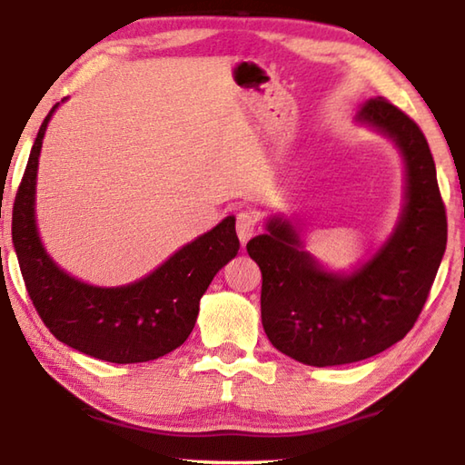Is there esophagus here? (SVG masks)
Segmentation results:
<instances>
[{"instance_id": "1", "label": "esophagus", "mask_w": 465, "mask_h": 465, "mask_svg": "<svg viewBox=\"0 0 465 465\" xmlns=\"http://www.w3.org/2000/svg\"><path fill=\"white\" fill-rule=\"evenodd\" d=\"M235 230H238L240 242L245 243L258 232V222H255V217L250 212H240L238 220H235Z\"/></svg>"}]
</instances>
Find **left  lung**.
I'll return each mask as SVG.
<instances>
[{
  "mask_svg": "<svg viewBox=\"0 0 465 465\" xmlns=\"http://www.w3.org/2000/svg\"><path fill=\"white\" fill-rule=\"evenodd\" d=\"M358 122L388 135L406 165V203L390 240L351 273L323 270L280 215L248 242L262 270V323L272 345L318 368L368 360L406 338L448 242L436 163L418 124L383 97L365 102Z\"/></svg>",
  "mask_w": 465,
  "mask_h": 465,
  "instance_id": "1",
  "label": "left lung"
}]
</instances>
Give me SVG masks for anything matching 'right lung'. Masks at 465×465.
<instances>
[{
	"label": "right lung",
	"mask_w": 465,
	"mask_h": 465,
	"mask_svg": "<svg viewBox=\"0 0 465 465\" xmlns=\"http://www.w3.org/2000/svg\"><path fill=\"white\" fill-rule=\"evenodd\" d=\"M57 105L39 127L14 203V248L29 298L49 331L69 348L112 363L162 358L187 340L207 285L238 253L235 217L227 215L140 282L97 288L72 278L49 258L35 225L37 162Z\"/></svg>",
	"instance_id": "add662e5"
}]
</instances>
